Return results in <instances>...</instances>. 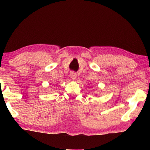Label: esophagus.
<instances>
[{
	"label": "esophagus",
	"instance_id": "34e87169",
	"mask_svg": "<svg viewBox=\"0 0 150 150\" xmlns=\"http://www.w3.org/2000/svg\"><path fill=\"white\" fill-rule=\"evenodd\" d=\"M70 76L71 78V79L74 80V81H76V74L74 72V71H71L70 73Z\"/></svg>",
	"mask_w": 150,
	"mask_h": 150
}]
</instances>
